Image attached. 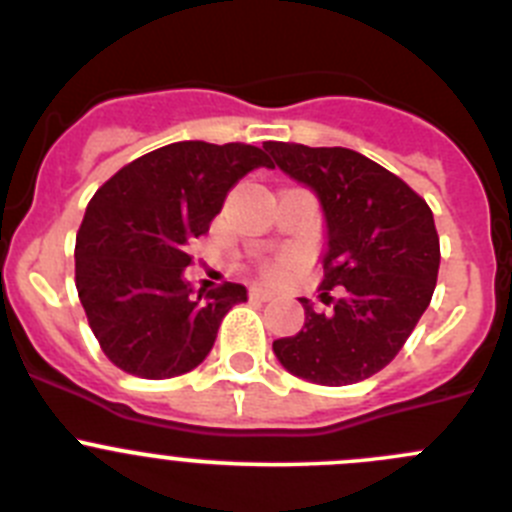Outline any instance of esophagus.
Segmentation results:
<instances>
[{
    "label": "esophagus",
    "mask_w": 512,
    "mask_h": 512,
    "mask_svg": "<svg viewBox=\"0 0 512 512\" xmlns=\"http://www.w3.org/2000/svg\"><path fill=\"white\" fill-rule=\"evenodd\" d=\"M248 295H251V300L266 302V300H271V297H274V292H271V289H266V287H251V292H248Z\"/></svg>",
    "instance_id": "34e87169"
}]
</instances>
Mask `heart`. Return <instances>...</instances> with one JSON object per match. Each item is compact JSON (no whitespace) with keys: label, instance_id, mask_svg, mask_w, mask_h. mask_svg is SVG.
<instances>
[{"label":"heart","instance_id":"b5f03b06","mask_svg":"<svg viewBox=\"0 0 512 512\" xmlns=\"http://www.w3.org/2000/svg\"><path fill=\"white\" fill-rule=\"evenodd\" d=\"M292 266H295V261L284 259V261H279L277 266H274V271H277V274H284V271H289V269H292Z\"/></svg>","mask_w":512,"mask_h":512}]
</instances>
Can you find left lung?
<instances>
[{"mask_svg":"<svg viewBox=\"0 0 512 512\" xmlns=\"http://www.w3.org/2000/svg\"><path fill=\"white\" fill-rule=\"evenodd\" d=\"M264 148L323 207L320 297L332 300L329 289L344 287L330 312H315L300 297L305 325L274 341V354L289 374L325 387L369 379L395 359L431 305L441 264L431 207L400 176L351 148L277 140Z\"/></svg>","mask_w":512,"mask_h":512,"instance_id":"1","label":"left lung"}]
</instances>
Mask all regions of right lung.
I'll list each match as a JSON object with an SVG mask.
<instances>
[{
  "label": "right lung",
  "mask_w": 512,
  "mask_h": 512,
  "mask_svg": "<svg viewBox=\"0 0 512 512\" xmlns=\"http://www.w3.org/2000/svg\"><path fill=\"white\" fill-rule=\"evenodd\" d=\"M271 161L246 143L182 140L122 166L89 202L76 233V289L104 356L122 372L169 379L192 372L243 284L194 289L189 243L210 230L230 189Z\"/></svg>",
  "instance_id": "1"
}]
</instances>
